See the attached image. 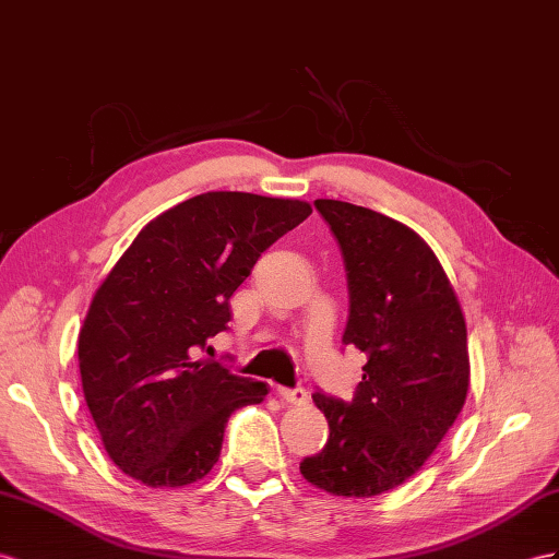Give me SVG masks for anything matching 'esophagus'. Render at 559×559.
<instances>
[{
  "mask_svg": "<svg viewBox=\"0 0 559 559\" xmlns=\"http://www.w3.org/2000/svg\"><path fill=\"white\" fill-rule=\"evenodd\" d=\"M276 394L283 399L285 404H305L307 392L302 388H278Z\"/></svg>",
  "mask_w": 559,
  "mask_h": 559,
  "instance_id": "esophagus-1",
  "label": "esophagus"
}]
</instances>
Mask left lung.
<instances>
[{"label": "left lung", "instance_id": "8db88e82", "mask_svg": "<svg viewBox=\"0 0 559 559\" xmlns=\"http://www.w3.org/2000/svg\"><path fill=\"white\" fill-rule=\"evenodd\" d=\"M347 271L342 342L366 354L352 402L313 392L328 420L325 447L299 463L333 496L370 498L425 465L461 413L467 328L437 254L402 222L342 200H313Z\"/></svg>", "mask_w": 559, "mask_h": 559}]
</instances>
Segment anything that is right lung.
Instances as JSON below:
<instances>
[{
  "instance_id": "obj_1",
  "label": "right lung",
  "mask_w": 559,
  "mask_h": 559,
  "mask_svg": "<svg viewBox=\"0 0 559 559\" xmlns=\"http://www.w3.org/2000/svg\"><path fill=\"white\" fill-rule=\"evenodd\" d=\"M311 214L302 200L207 191L163 212L96 290L78 340L82 390L104 447L141 484L186 486L219 461L231 413L266 382L200 359L262 252Z\"/></svg>"
}]
</instances>
